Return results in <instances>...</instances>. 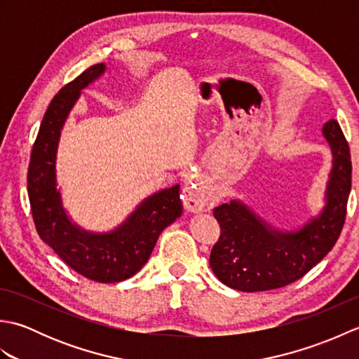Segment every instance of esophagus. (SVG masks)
<instances>
[{
  "mask_svg": "<svg viewBox=\"0 0 359 359\" xmlns=\"http://www.w3.org/2000/svg\"><path fill=\"white\" fill-rule=\"evenodd\" d=\"M182 201H184V207L191 212L207 211L215 203V199L208 193L202 191L197 185V180L191 177L187 179L184 189H182Z\"/></svg>",
  "mask_w": 359,
  "mask_h": 359,
  "instance_id": "esophagus-1",
  "label": "esophagus"
}]
</instances>
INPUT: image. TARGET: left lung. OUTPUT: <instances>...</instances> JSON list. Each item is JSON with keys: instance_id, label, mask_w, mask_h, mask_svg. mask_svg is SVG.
<instances>
[{"instance_id": "8db88e82", "label": "left lung", "mask_w": 359, "mask_h": 359, "mask_svg": "<svg viewBox=\"0 0 359 359\" xmlns=\"http://www.w3.org/2000/svg\"><path fill=\"white\" fill-rule=\"evenodd\" d=\"M321 133L332 151V168L318 215L293 230H280L241 199L212 210L222 233L211 250L210 266L226 287L251 293L288 285L321 262L337 243L346 220L352 162L337 120L327 121Z\"/></svg>"}]
</instances>
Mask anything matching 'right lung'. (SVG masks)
<instances>
[{
  "label": "right lung",
  "mask_w": 359,
  "mask_h": 359,
  "mask_svg": "<svg viewBox=\"0 0 359 359\" xmlns=\"http://www.w3.org/2000/svg\"><path fill=\"white\" fill-rule=\"evenodd\" d=\"M106 71L104 63L90 66L53 97L30 154L27 194L41 241L81 276L111 284L134 276L148 262L160 233L182 216L184 207L180 185L158 189L144 197L123 222L102 233L83 228L65 208L57 180L62 131L81 90Z\"/></svg>",
  "instance_id": "add662e5"
}]
</instances>
